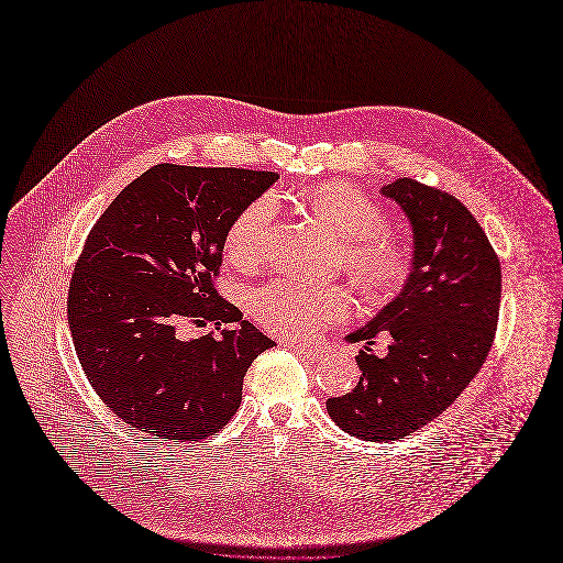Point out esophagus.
Masks as SVG:
<instances>
[{"label":"esophagus","instance_id":"34e87169","mask_svg":"<svg viewBox=\"0 0 563 563\" xmlns=\"http://www.w3.org/2000/svg\"><path fill=\"white\" fill-rule=\"evenodd\" d=\"M296 354H300V356H305V358H311V361H316V358H320L323 356V347H313V345H302V343H291L289 345Z\"/></svg>","mask_w":563,"mask_h":563}]
</instances>
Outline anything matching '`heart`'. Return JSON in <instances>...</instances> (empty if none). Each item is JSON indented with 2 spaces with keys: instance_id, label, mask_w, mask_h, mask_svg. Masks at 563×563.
I'll return each instance as SVG.
<instances>
[{
  "instance_id": "heart-1",
  "label": "heart",
  "mask_w": 563,
  "mask_h": 563,
  "mask_svg": "<svg viewBox=\"0 0 563 563\" xmlns=\"http://www.w3.org/2000/svg\"><path fill=\"white\" fill-rule=\"evenodd\" d=\"M311 209L343 240V261L358 285L374 296L404 285L412 258L406 245L385 235L387 218L374 200L345 183H325L309 191ZM278 198L265 194L235 216L227 231L229 254L245 265L267 254ZM352 309V294L336 283L272 280L250 294V311L280 339L298 341L339 323Z\"/></svg>"
}]
</instances>
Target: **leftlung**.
<instances>
[{
    "label": "left lung",
    "mask_w": 563,
    "mask_h": 563,
    "mask_svg": "<svg viewBox=\"0 0 563 563\" xmlns=\"http://www.w3.org/2000/svg\"><path fill=\"white\" fill-rule=\"evenodd\" d=\"M412 224V272L400 294L347 336L350 343L389 331L378 360L358 352V385L328 400L339 428L365 441L404 439L443 415L478 374L493 347L501 265L486 231L454 196L398 178L383 187Z\"/></svg>",
    "instance_id": "1"
}]
</instances>
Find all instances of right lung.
Here are the masks:
<instances>
[{
	"instance_id": "right-lung-1",
	"label": "right lung",
	"mask_w": 563,
	"mask_h": 563,
	"mask_svg": "<svg viewBox=\"0 0 563 563\" xmlns=\"http://www.w3.org/2000/svg\"><path fill=\"white\" fill-rule=\"evenodd\" d=\"M276 180L155 165L93 224L68 287V328L96 394L131 428L198 441L238 412L252 361L274 341L218 296L213 278L231 222ZM187 322H213L221 336L183 342Z\"/></svg>"
}]
</instances>
